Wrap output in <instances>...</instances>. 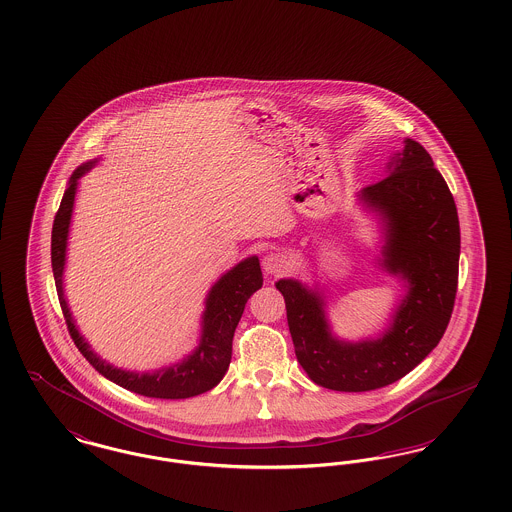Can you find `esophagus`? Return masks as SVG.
<instances>
[{
	"label": "esophagus",
	"instance_id": "34e87169",
	"mask_svg": "<svg viewBox=\"0 0 512 512\" xmlns=\"http://www.w3.org/2000/svg\"><path fill=\"white\" fill-rule=\"evenodd\" d=\"M263 268H265V272L270 274V276H278V274L288 270V259L282 253L270 251V253L265 255V259H263Z\"/></svg>",
	"mask_w": 512,
	"mask_h": 512
}]
</instances>
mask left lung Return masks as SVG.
Here are the masks:
<instances>
[{
	"mask_svg": "<svg viewBox=\"0 0 512 512\" xmlns=\"http://www.w3.org/2000/svg\"><path fill=\"white\" fill-rule=\"evenodd\" d=\"M388 169L359 194L384 224L380 265L407 282L388 330L376 340H338L317 290L292 278L276 282L297 361L328 390L370 391L397 382L438 345L453 313L461 255L455 199L430 153L414 140H405Z\"/></svg>",
	"mask_w": 512,
	"mask_h": 512,
	"instance_id": "left-lung-1",
	"label": "left lung"
}]
</instances>
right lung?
<instances>
[{"label": "right lung", "mask_w": 512, "mask_h": 512, "mask_svg": "<svg viewBox=\"0 0 512 512\" xmlns=\"http://www.w3.org/2000/svg\"><path fill=\"white\" fill-rule=\"evenodd\" d=\"M94 165L96 161H90L80 165L73 172L69 180V188L63 194L59 211L53 220V230H51L53 278H55L59 303L63 309V317L67 322L74 345L99 374L119 384L124 390L134 391L146 397H157V399H186V397H194L199 393L213 390L230 365L232 338L240 318L244 315L245 303L263 286V272H261L259 259L255 255L247 257L232 270L222 274L219 282L211 288V292L205 299L201 340L195 347L194 353L188 355L182 363L165 366L155 372H142V374L105 363L90 349L88 341L80 336L63 292L65 253H67L69 224L73 217L76 186H78V178L90 171Z\"/></svg>", "instance_id": "right-lung-1"}]
</instances>
